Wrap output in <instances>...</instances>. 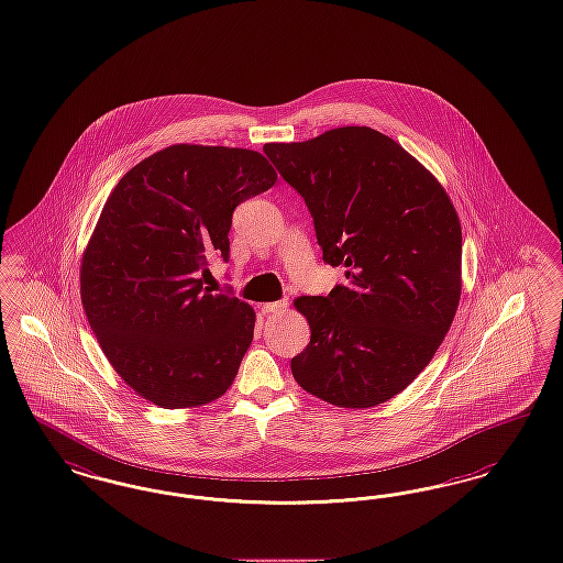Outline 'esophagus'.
<instances>
[{
    "mask_svg": "<svg viewBox=\"0 0 563 563\" xmlns=\"http://www.w3.org/2000/svg\"><path fill=\"white\" fill-rule=\"evenodd\" d=\"M287 306H289V301H287V299L268 301V303H264V306H262V312H264V314H272V312H283V310H287Z\"/></svg>",
    "mask_w": 563,
    "mask_h": 563,
    "instance_id": "esophagus-1",
    "label": "esophagus"
}]
</instances>
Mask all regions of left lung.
<instances>
[{"label": "left lung", "mask_w": 563, "mask_h": 563, "mask_svg": "<svg viewBox=\"0 0 563 563\" xmlns=\"http://www.w3.org/2000/svg\"><path fill=\"white\" fill-rule=\"evenodd\" d=\"M264 153L308 205L324 264L347 268L345 285L295 301L312 335L292 377L329 405H382L449 333L461 297L459 216L428 169L371 128Z\"/></svg>", "instance_id": "8db88e82"}]
</instances>
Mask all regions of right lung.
<instances>
[{
	"label": "right lung",
	"instance_id": "right-lung-1",
	"mask_svg": "<svg viewBox=\"0 0 563 563\" xmlns=\"http://www.w3.org/2000/svg\"><path fill=\"white\" fill-rule=\"evenodd\" d=\"M276 172L247 148L176 144L114 186L81 264L91 331L121 379L161 408L207 405L232 385L255 312L202 287L230 257L234 209Z\"/></svg>",
	"mask_w": 563,
	"mask_h": 563
}]
</instances>
